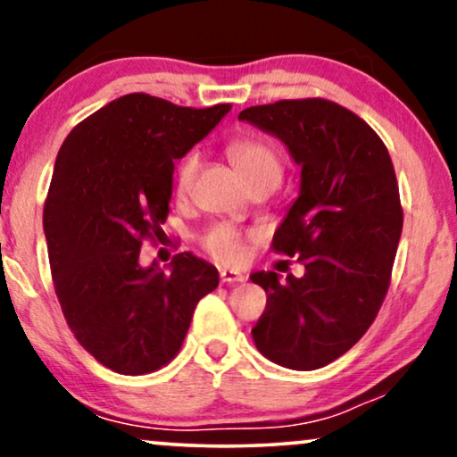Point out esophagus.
<instances>
[{
    "label": "esophagus",
    "mask_w": 457,
    "mask_h": 457,
    "mask_svg": "<svg viewBox=\"0 0 457 457\" xmlns=\"http://www.w3.org/2000/svg\"><path fill=\"white\" fill-rule=\"evenodd\" d=\"M245 279H246V277L238 270H228V269L221 270V281L223 283H243Z\"/></svg>",
    "instance_id": "1"
}]
</instances>
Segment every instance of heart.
<instances>
[{
	"label": "heart",
	"mask_w": 457,
	"mask_h": 457,
	"mask_svg": "<svg viewBox=\"0 0 457 457\" xmlns=\"http://www.w3.org/2000/svg\"><path fill=\"white\" fill-rule=\"evenodd\" d=\"M229 156L238 167V171L251 185L255 182H277L281 180L283 174V162L279 152H277L269 141L260 137H240L229 144ZM202 165V156L197 150L187 152L180 161H178L174 170V193L178 199H187L191 195L193 185ZM204 246L214 260L225 262V264H238L243 262L246 253V238L243 232L232 228V225H217L211 234L204 238Z\"/></svg>",
	"instance_id": "heart-1"
}]
</instances>
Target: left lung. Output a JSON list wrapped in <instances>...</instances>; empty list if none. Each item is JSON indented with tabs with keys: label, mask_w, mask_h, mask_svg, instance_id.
<instances>
[{
	"label": "left lung",
	"mask_w": 457,
	"mask_h": 457,
	"mask_svg": "<svg viewBox=\"0 0 457 457\" xmlns=\"http://www.w3.org/2000/svg\"><path fill=\"white\" fill-rule=\"evenodd\" d=\"M238 120L279 137L301 165V195L272 249L305 275H251L269 296L251 335L272 363L318 370L363 337L389 290L403 223L395 170L376 130L327 98L258 104Z\"/></svg>",
	"instance_id": "8db88e82"
}]
</instances>
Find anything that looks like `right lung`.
Here are the masks:
<instances>
[{
	"label": "right lung",
	"mask_w": 457,
	"mask_h": 457,
	"mask_svg": "<svg viewBox=\"0 0 457 457\" xmlns=\"http://www.w3.org/2000/svg\"><path fill=\"white\" fill-rule=\"evenodd\" d=\"M229 109L127 94L79 122L57 152L43 214L55 295L77 342L118 374L170 363L199 298L219 286L217 269L188 251L170 270L141 269L139 251L165 236L176 159Z\"/></svg>",
	"instance_id": "obj_1"
}]
</instances>
